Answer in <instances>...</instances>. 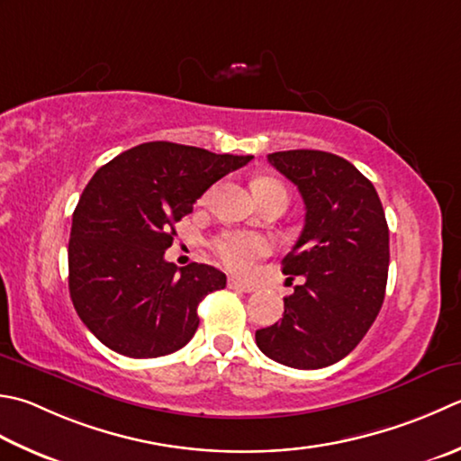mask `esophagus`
I'll list each match as a JSON object with an SVG mask.
<instances>
[{"label": "esophagus", "mask_w": 461, "mask_h": 461, "mask_svg": "<svg viewBox=\"0 0 461 461\" xmlns=\"http://www.w3.org/2000/svg\"><path fill=\"white\" fill-rule=\"evenodd\" d=\"M228 287L230 290H238V292H246V294H251L256 290V285H251V284H246V282H240V279H230L228 282Z\"/></svg>", "instance_id": "1"}]
</instances>
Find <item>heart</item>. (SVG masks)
Listing matches in <instances>:
<instances>
[{
  "label": "heart",
  "mask_w": 461,
  "mask_h": 461,
  "mask_svg": "<svg viewBox=\"0 0 461 461\" xmlns=\"http://www.w3.org/2000/svg\"><path fill=\"white\" fill-rule=\"evenodd\" d=\"M256 195H267V194H285V185L277 182L274 177H261L254 184ZM213 249L218 258L223 261V266L236 274H246L254 264V259L264 256L267 251V241L254 233H241V231H230L223 233L213 241Z\"/></svg>",
  "instance_id": "b5f03b06"
}]
</instances>
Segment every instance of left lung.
Returning a JSON list of instances; mask_svg holds the SVG:
<instances>
[{"mask_svg": "<svg viewBox=\"0 0 461 461\" xmlns=\"http://www.w3.org/2000/svg\"><path fill=\"white\" fill-rule=\"evenodd\" d=\"M305 203L300 240L282 261L303 284L284 297V318L256 331L267 357L295 369L339 362L382 310L390 230L374 184L348 159L318 149L269 153Z\"/></svg>", "mask_w": 461, "mask_h": 461, "instance_id": "8db88e82", "label": "left lung"}]
</instances>
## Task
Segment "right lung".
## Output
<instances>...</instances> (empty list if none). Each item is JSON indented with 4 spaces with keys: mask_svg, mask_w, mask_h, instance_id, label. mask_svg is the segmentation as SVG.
<instances>
[{
    "mask_svg": "<svg viewBox=\"0 0 461 461\" xmlns=\"http://www.w3.org/2000/svg\"><path fill=\"white\" fill-rule=\"evenodd\" d=\"M251 158L148 141L95 171L71 220L68 261L71 302L104 346L140 359L194 338L197 305L223 290L225 274L205 264L177 269L164 254L197 197Z\"/></svg>",
    "mask_w": 461,
    "mask_h": 461,
    "instance_id": "obj_1",
    "label": "right lung"
}]
</instances>
